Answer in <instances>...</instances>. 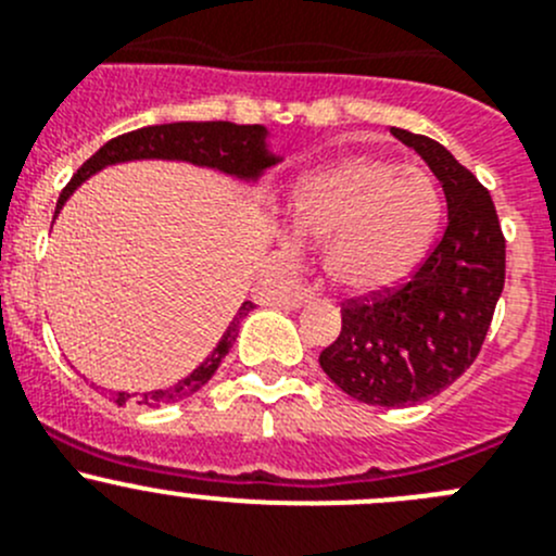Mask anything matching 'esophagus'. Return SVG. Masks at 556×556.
Returning a JSON list of instances; mask_svg holds the SVG:
<instances>
[{"mask_svg":"<svg viewBox=\"0 0 556 556\" xmlns=\"http://www.w3.org/2000/svg\"><path fill=\"white\" fill-rule=\"evenodd\" d=\"M311 300H313V289H311V286H296V289L291 291L289 296H286V305L300 307V305H305V302H311Z\"/></svg>","mask_w":556,"mask_h":556,"instance_id":"obj_1","label":"esophagus"}]
</instances>
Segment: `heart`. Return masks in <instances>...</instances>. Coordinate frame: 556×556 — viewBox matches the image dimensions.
I'll return each mask as SVG.
<instances>
[{
  "mask_svg": "<svg viewBox=\"0 0 556 556\" xmlns=\"http://www.w3.org/2000/svg\"><path fill=\"white\" fill-rule=\"evenodd\" d=\"M289 211L294 232L324 245V273L340 291L378 294L421 265L441 227L443 200L425 169L351 156L305 175Z\"/></svg>",
  "mask_w": 556,
  "mask_h": 556,
  "instance_id": "1",
  "label": "heart"
}]
</instances>
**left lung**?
<instances>
[{
    "instance_id": "8db88e82",
    "label": "left lung",
    "mask_w": 556,
    "mask_h": 556,
    "mask_svg": "<svg viewBox=\"0 0 556 556\" xmlns=\"http://www.w3.org/2000/svg\"><path fill=\"white\" fill-rule=\"evenodd\" d=\"M441 180L448 224L397 289L343 302V327L318 356L349 397L381 408L425 403L476 362L505 283V238L489 191L441 142L392 126Z\"/></svg>"
}]
</instances>
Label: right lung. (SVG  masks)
I'll return each instance as SVG.
<instances>
[{"label": "right lung", "instance_id": "1", "mask_svg": "<svg viewBox=\"0 0 556 556\" xmlns=\"http://www.w3.org/2000/svg\"><path fill=\"white\" fill-rule=\"evenodd\" d=\"M265 137V126H240L232 124V121H178V124L142 126V129L126 131V135H118L113 137V140L104 142L89 162H84V167L73 175V180H70L62 189V194H59L56 213L62 211V205L70 200V194H73L89 175L99 173V169L108 167V164L135 162V159H180V162L200 164V167L222 169V173L235 175V178L256 180L267 167H273V164L278 162V156H273V153L267 151ZM251 307H254V302H243V305H240L238 316L232 318V324L227 327L224 338L218 340L213 354L207 356L191 376H186L184 381H178L169 389H156V392L142 394L140 405L156 408V405L178 403V400L191 397L194 392H200V389L211 381L213 372L218 370L224 356L229 354L235 338H238L240 318L249 316ZM129 397L131 394L118 392L113 397V403L124 405Z\"/></svg>", "mask_w": 556, "mask_h": 556}]
</instances>
